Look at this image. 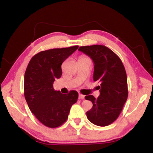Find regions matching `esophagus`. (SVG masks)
I'll list each match as a JSON object with an SVG mask.
<instances>
[{"label": "esophagus", "instance_id": "obj_1", "mask_svg": "<svg viewBox=\"0 0 153 153\" xmlns=\"http://www.w3.org/2000/svg\"><path fill=\"white\" fill-rule=\"evenodd\" d=\"M79 99H84L85 98V96L84 95H83V94H79Z\"/></svg>", "mask_w": 153, "mask_h": 153}]
</instances>
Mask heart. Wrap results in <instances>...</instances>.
Masks as SVG:
<instances>
[{
  "label": "heart",
  "mask_w": 153,
  "mask_h": 153,
  "mask_svg": "<svg viewBox=\"0 0 153 153\" xmlns=\"http://www.w3.org/2000/svg\"><path fill=\"white\" fill-rule=\"evenodd\" d=\"M81 58H85V57H81Z\"/></svg>",
  "instance_id": "1"
}]
</instances>
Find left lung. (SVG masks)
<instances>
[{"mask_svg":"<svg viewBox=\"0 0 153 153\" xmlns=\"http://www.w3.org/2000/svg\"><path fill=\"white\" fill-rule=\"evenodd\" d=\"M90 56L94 64L93 79L100 83V94L85 98L93 103L87 119L99 126L109 125L118 118L128 98L127 77L121 60L111 49L102 45L81 46L78 49Z\"/></svg>","mask_w":153,"mask_h":153,"instance_id":"left-lung-1","label":"left lung"}]
</instances>
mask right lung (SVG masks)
Segmentation results:
<instances>
[{
  "label": "right lung",
  "instance_id": "add662e5",
  "mask_svg": "<svg viewBox=\"0 0 153 153\" xmlns=\"http://www.w3.org/2000/svg\"><path fill=\"white\" fill-rule=\"evenodd\" d=\"M78 48L75 45L38 53L30 59L25 73L24 94L28 108L39 121L49 128L62 125L77 100V91L63 94L54 90L53 83L62 75V62Z\"/></svg>",
  "mask_w": 153,
  "mask_h": 153
}]
</instances>
